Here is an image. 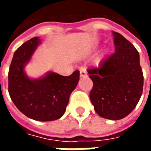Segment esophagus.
I'll use <instances>...</instances> for the list:
<instances>
[{
    "instance_id": "34e87169",
    "label": "esophagus",
    "mask_w": 151,
    "mask_h": 151,
    "mask_svg": "<svg viewBox=\"0 0 151 151\" xmlns=\"http://www.w3.org/2000/svg\"><path fill=\"white\" fill-rule=\"evenodd\" d=\"M86 76H87V73H86L85 69H81L80 70V77L81 78H85Z\"/></svg>"
}]
</instances>
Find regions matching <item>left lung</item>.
<instances>
[{"instance_id":"1","label":"left lung","mask_w":151,"mask_h":151,"mask_svg":"<svg viewBox=\"0 0 151 151\" xmlns=\"http://www.w3.org/2000/svg\"><path fill=\"white\" fill-rule=\"evenodd\" d=\"M115 52L98 68L87 71L93 82L90 99L99 116L120 120L139 102L143 91V73L139 53L129 41L112 31Z\"/></svg>"}]
</instances>
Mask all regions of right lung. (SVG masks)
<instances>
[{
  "instance_id": "right-lung-1",
  "label": "right lung",
  "mask_w": 151,
  "mask_h": 151,
  "mask_svg": "<svg viewBox=\"0 0 151 151\" xmlns=\"http://www.w3.org/2000/svg\"><path fill=\"white\" fill-rule=\"evenodd\" d=\"M40 43L39 38H32L16 50L9 69L8 91L12 101L25 116L39 121H52L65 113L70 94L79 81V71L66 77L51 72L42 78H29L24 65Z\"/></svg>"
}]
</instances>
